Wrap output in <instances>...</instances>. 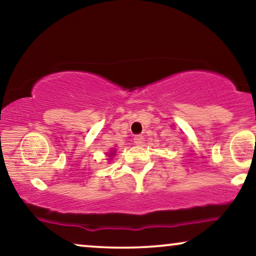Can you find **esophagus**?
Listing matches in <instances>:
<instances>
[{
	"label": "esophagus",
	"instance_id": "esophagus-1",
	"mask_svg": "<svg viewBox=\"0 0 256 256\" xmlns=\"http://www.w3.org/2000/svg\"><path fill=\"white\" fill-rule=\"evenodd\" d=\"M143 141H144V138H143L142 135H136L135 138H134V142H135V144H138V146L142 144Z\"/></svg>",
	"mask_w": 256,
	"mask_h": 256
}]
</instances>
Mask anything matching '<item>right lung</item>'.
I'll use <instances>...</instances> for the list:
<instances>
[{"mask_svg": "<svg viewBox=\"0 0 256 256\" xmlns=\"http://www.w3.org/2000/svg\"><path fill=\"white\" fill-rule=\"evenodd\" d=\"M113 154H114V152H113Z\"/></svg>", "mask_w": 256, "mask_h": 256, "instance_id": "1", "label": "right lung"}]
</instances>
